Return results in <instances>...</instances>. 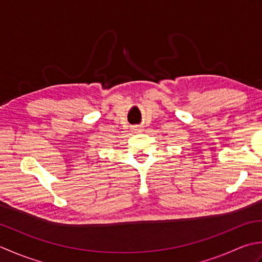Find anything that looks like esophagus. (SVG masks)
<instances>
[{
	"instance_id": "1",
	"label": "esophagus",
	"mask_w": 262,
	"mask_h": 262,
	"mask_svg": "<svg viewBox=\"0 0 262 262\" xmlns=\"http://www.w3.org/2000/svg\"><path fill=\"white\" fill-rule=\"evenodd\" d=\"M132 131L135 133H139V132H142V129H141V126L135 125V126H132Z\"/></svg>"
}]
</instances>
